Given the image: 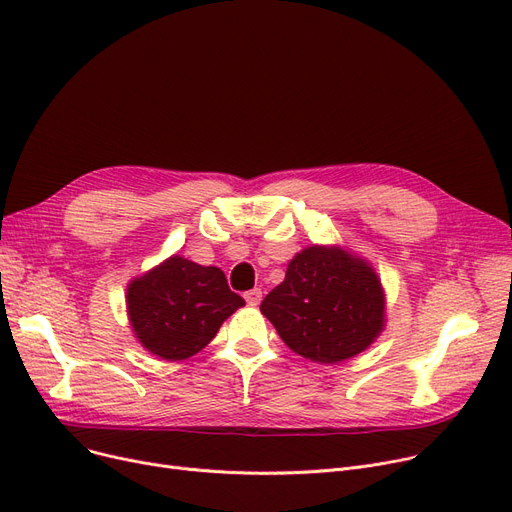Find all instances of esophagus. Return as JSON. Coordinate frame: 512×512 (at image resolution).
<instances>
[{
    "mask_svg": "<svg viewBox=\"0 0 512 512\" xmlns=\"http://www.w3.org/2000/svg\"><path fill=\"white\" fill-rule=\"evenodd\" d=\"M244 299H247L249 305H259V301H261V288H251V291L244 293Z\"/></svg>",
    "mask_w": 512,
    "mask_h": 512,
    "instance_id": "obj_1",
    "label": "esophagus"
}]
</instances>
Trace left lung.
<instances>
[{
  "label": "left lung",
  "mask_w": 512,
  "mask_h": 512,
  "mask_svg": "<svg viewBox=\"0 0 512 512\" xmlns=\"http://www.w3.org/2000/svg\"><path fill=\"white\" fill-rule=\"evenodd\" d=\"M261 314L295 353L337 364L381 335L385 295L364 259L314 244L291 259L284 282L261 301Z\"/></svg>",
  "instance_id": "left-lung-1"
}]
</instances>
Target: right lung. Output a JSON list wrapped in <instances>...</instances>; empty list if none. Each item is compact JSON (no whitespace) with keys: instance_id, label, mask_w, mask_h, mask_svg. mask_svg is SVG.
<instances>
[{"instance_id":"add662e5","label":"right lung","mask_w":512,"mask_h":512,"mask_svg":"<svg viewBox=\"0 0 512 512\" xmlns=\"http://www.w3.org/2000/svg\"><path fill=\"white\" fill-rule=\"evenodd\" d=\"M127 314L138 341L163 360L201 351L244 299L230 291L226 274L173 255L127 286Z\"/></svg>"}]
</instances>
